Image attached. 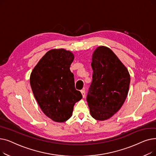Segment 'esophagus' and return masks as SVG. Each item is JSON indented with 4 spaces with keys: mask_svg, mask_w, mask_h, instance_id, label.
<instances>
[{
    "mask_svg": "<svg viewBox=\"0 0 156 156\" xmlns=\"http://www.w3.org/2000/svg\"><path fill=\"white\" fill-rule=\"evenodd\" d=\"M81 94H82L83 97H85V90L84 89L81 90Z\"/></svg>",
    "mask_w": 156,
    "mask_h": 156,
    "instance_id": "34e87169",
    "label": "esophagus"
}]
</instances>
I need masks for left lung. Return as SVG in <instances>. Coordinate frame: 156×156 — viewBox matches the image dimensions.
<instances>
[{"mask_svg": "<svg viewBox=\"0 0 156 156\" xmlns=\"http://www.w3.org/2000/svg\"><path fill=\"white\" fill-rule=\"evenodd\" d=\"M92 82L87 101L91 116L108 119L116 113L128 95L130 76L128 69L110 48L101 46L92 55Z\"/></svg>", "mask_w": 156, "mask_h": 156, "instance_id": "1", "label": "left lung"}]
</instances>
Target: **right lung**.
I'll list each match as a JSON object with an SVG mask.
<instances>
[{"label":"right lung","instance_id":"add662e5","mask_svg":"<svg viewBox=\"0 0 156 156\" xmlns=\"http://www.w3.org/2000/svg\"><path fill=\"white\" fill-rule=\"evenodd\" d=\"M74 55L65 49H52L40 60L30 75V85L45 115L55 122L69 119L82 95L75 87L69 68Z\"/></svg>","mask_w":156,"mask_h":156}]
</instances>
